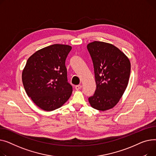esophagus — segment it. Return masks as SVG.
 Listing matches in <instances>:
<instances>
[{
	"mask_svg": "<svg viewBox=\"0 0 156 156\" xmlns=\"http://www.w3.org/2000/svg\"><path fill=\"white\" fill-rule=\"evenodd\" d=\"M75 88L76 90H79L82 88V85H77V86H76Z\"/></svg>",
	"mask_w": 156,
	"mask_h": 156,
	"instance_id": "1",
	"label": "esophagus"
}]
</instances>
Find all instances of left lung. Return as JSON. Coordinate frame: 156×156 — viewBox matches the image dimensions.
Instances as JSON below:
<instances>
[{"label":"left lung","mask_w":156,"mask_h":156,"mask_svg":"<svg viewBox=\"0 0 156 156\" xmlns=\"http://www.w3.org/2000/svg\"><path fill=\"white\" fill-rule=\"evenodd\" d=\"M87 48L92 58L96 89L88 100L93 108L105 111L120 101L127 87L130 75V62L114 45L93 41Z\"/></svg>","instance_id":"left-lung-1"}]
</instances>
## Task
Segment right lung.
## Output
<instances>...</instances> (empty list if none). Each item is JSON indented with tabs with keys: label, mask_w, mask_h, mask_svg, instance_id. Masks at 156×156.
<instances>
[{
	"label": "right lung",
	"mask_w": 156,
	"mask_h": 156,
	"mask_svg": "<svg viewBox=\"0 0 156 156\" xmlns=\"http://www.w3.org/2000/svg\"><path fill=\"white\" fill-rule=\"evenodd\" d=\"M71 49L69 45L54 44L35 52L27 60L22 74L24 89L44 111L61 107L72 94L66 67Z\"/></svg>",
	"instance_id": "1"
}]
</instances>
